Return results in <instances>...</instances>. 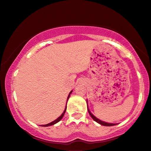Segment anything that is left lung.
Returning a JSON list of instances; mask_svg holds the SVG:
<instances>
[{"label":"left lung","mask_w":151,"mask_h":151,"mask_svg":"<svg viewBox=\"0 0 151 151\" xmlns=\"http://www.w3.org/2000/svg\"><path fill=\"white\" fill-rule=\"evenodd\" d=\"M87 103V102H86ZM88 104V103H87ZM87 109H88V113H89V115H91V117H92L94 121H96V122H98V124H100L101 125H103V126H106V127H111V126H115L116 125V124H113V123H107V122H103L102 120H100V119H99L98 118H97L96 117H95L91 113V111H89V109H88V105H87Z\"/></svg>","instance_id":"left-lung-1"}]
</instances>
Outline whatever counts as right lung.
Returning a JSON list of instances; mask_svg holds the SVG:
<instances>
[{
	"label": "right lung",
	"instance_id": "1",
	"mask_svg": "<svg viewBox=\"0 0 151 151\" xmlns=\"http://www.w3.org/2000/svg\"><path fill=\"white\" fill-rule=\"evenodd\" d=\"M71 93H72V91H71V92L69 93V96H68V98H67V101H68V100H69V97H70V95H71ZM66 110H67V105H66V107H65V111H64V112L63 113V114H62V115H60V117H58V118H57L56 119H55L54 121L51 122H50V123L47 124H45V125H41V127H49V126L53 125V124H55L58 123V122L59 121H60V120H61V119L63 118V117L64 115H65V111H66Z\"/></svg>",
	"mask_w": 151,
	"mask_h": 151
}]
</instances>
